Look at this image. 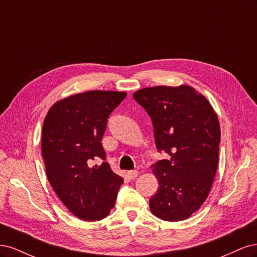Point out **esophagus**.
Returning a JSON list of instances; mask_svg holds the SVG:
<instances>
[{
  "label": "esophagus",
  "mask_w": 257,
  "mask_h": 257,
  "mask_svg": "<svg viewBox=\"0 0 257 257\" xmlns=\"http://www.w3.org/2000/svg\"><path fill=\"white\" fill-rule=\"evenodd\" d=\"M126 175L130 179H135L138 176V172H137V170H130V172H127Z\"/></svg>",
  "instance_id": "esophagus-1"
}]
</instances>
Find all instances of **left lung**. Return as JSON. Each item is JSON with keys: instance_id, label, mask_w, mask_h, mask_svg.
<instances>
[{"instance_id": "left-lung-1", "label": "left lung", "mask_w": 257, "mask_h": 257, "mask_svg": "<svg viewBox=\"0 0 257 257\" xmlns=\"http://www.w3.org/2000/svg\"><path fill=\"white\" fill-rule=\"evenodd\" d=\"M153 124L161 160L151 167L159 189L150 198L151 212L159 219H188L204 204L219 162L220 123L208 99L189 85L145 88L133 94Z\"/></svg>"}]
</instances>
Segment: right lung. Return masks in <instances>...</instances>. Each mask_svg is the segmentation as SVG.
Listing matches in <instances>:
<instances>
[{
	"mask_svg": "<svg viewBox=\"0 0 257 257\" xmlns=\"http://www.w3.org/2000/svg\"><path fill=\"white\" fill-rule=\"evenodd\" d=\"M125 92L88 91L54 104L43 125L42 154L49 183L67 209L84 221H98L114 207L123 179L106 160L100 141L110 113Z\"/></svg>",
	"mask_w": 257,
	"mask_h": 257,
	"instance_id": "1",
	"label": "right lung"
}]
</instances>
